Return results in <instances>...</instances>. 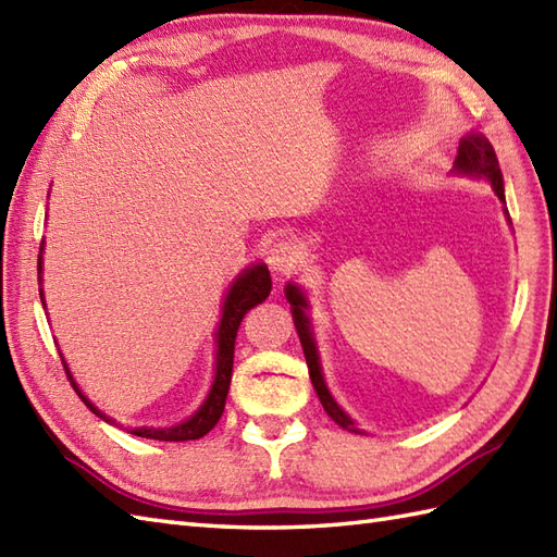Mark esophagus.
I'll return each instance as SVG.
<instances>
[{
  "instance_id": "obj_1",
  "label": "esophagus",
  "mask_w": 557,
  "mask_h": 557,
  "mask_svg": "<svg viewBox=\"0 0 557 557\" xmlns=\"http://www.w3.org/2000/svg\"><path fill=\"white\" fill-rule=\"evenodd\" d=\"M299 261V249L292 242H277L268 251V265L275 270L277 275H287L289 270Z\"/></svg>"
}]
</instances>
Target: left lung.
<instances>
[{"mask_svg": "<svg viewBox=\"0 0 557 557\" xmlns=\"http://www.w3.org/2000/svg\"><path fill=\"white\" fill-rule=\"evenodd\" d=\"M454 171L462 173V175H472V177H486L491 187H494V191L498 194V199L506 203V191H503V173H500V165H498V159H496V151H494V147H491V141L484 135L472 133V135L460 139ZM284 296H287V301L292 304L294 325H296V332H299V339H301V346H304L310 382H313V389L320 398L322 408H325L327 416L339 426H344V430L358 432V426L354 424V420L348 418L346 412L337 406V400L332 398L325 380H322V368H320L315 339H313V334H310V322H308V315L304 310L308 306L304 292L296 287V284H287Z\"/></svg>", "mask_w": 557, "mask_h": 557, "instance_id": "1", "label": "left lung"}]
</instances>
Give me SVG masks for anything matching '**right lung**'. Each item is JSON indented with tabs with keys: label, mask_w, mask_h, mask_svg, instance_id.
<instances>
[{
	"label": "right lung",
	"mask_w": 557,
	"mask_h": 557,
	"mask_svg": "<svg viewBox=\"0 0 557 557\" xmlns=\"http://www.w3.org/2000/svg\"><path fill=\"white\" fill-rule=\"evenodd\" d=\"M37 273H40V282H42V247H40V256H37ZM270 289H273V280H270V270L265 263H256V265L247 268L235 282H232V287H230V292L225 296V304H223V318H220L218 334H215V344H218L215 377H213L209 396H206L201 408L185 422L173 424V426H161V430H157V426H137V430H133L135 436L157 438V442H191V438H201L203 434H209L213 430L225 410V398H227L230 380H232V363H235L237 330L242 325L244 315H247L253 306L263 304L268 299ZM40 299L45 306L42 289H40ZM63 368H66L73 389L77 392V396L83 398V404L101 420L111 422L95 404H89L81 389H77L66 360H63Z\"/></svg>",
	"instance_id": "right-lung-1"
}]
</instances>
